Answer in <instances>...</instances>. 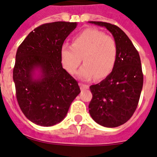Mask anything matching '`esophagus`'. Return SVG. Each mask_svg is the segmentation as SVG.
<instances>
[{"label":"esophagus","instance_id":"esophagus-1","mask_svg":"<svg viewBox=\"0 0 157 157\" xmlns=\"http://www.w3.org/2000/svg\"><path fill=\"white\" fill-rule=\"evenodd\" d=\"M80 87H81V90H86L87 89H89V86L88 85H86V84H83V83H79Z\"/></svg>","mask_w":157,"mask_h":157}]
</instances>
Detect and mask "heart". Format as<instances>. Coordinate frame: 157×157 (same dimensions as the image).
Masks as SVG:
<instances>
[{"mask_svg":"<svg viewBox=\"0 0 157 157\" xmlns=\"http://www.w3.org/2000/svg\"><path fill=\"white\" fill-rule=\"evenodd\" d=\"M63 67L74 74L82 61L84 64L78 71L83 80H91L97 76L104 78L112 71L117 59V45L112 36L104 32L88 28L72 38L71 45L65 44L60 49Z\"/></svg>","mask_w":157,"mask_h":157,"instance_id":"b5f03b06","label":"heart"}]
</instances>
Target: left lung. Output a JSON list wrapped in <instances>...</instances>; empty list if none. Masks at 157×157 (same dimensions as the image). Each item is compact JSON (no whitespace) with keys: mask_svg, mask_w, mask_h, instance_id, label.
Returning <instances> with one entry per match:
<instances>
[{"mask_svg":"<svg viewBox=\"0 0 157 157\" xmlns=\"http://www.w3.org/2000/svg\"><path fill=\"white\" fill-rule=\"evenodd\" d=\"M90 23L106 27L112 33L117 45V59L110 74L90 87L93 98L89 112L100 125L119 127L130 120L138 105L143 86L139 53L119 27L105 22Z\"/></svg>","mask_w":157,"mask_h":157,"instance_id":"obj_1","label":"left lung"}]
</instances>
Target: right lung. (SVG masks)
Returning a JSON list of instances; mask_svg holds the SVG:
<instances>
[{
  "instance_id": "right-lung-1",
  "label": "right lung",
  "mask_w": 157,
  "mask_h": 157,
  "mask_svg": "<svg viewBox=\"0 0 157 157\" xmlns=\"http://www.w3.org/2000/svg\"><path fill=\"white\" fill-rule=\"evenodd\" d=\"M77 23L54 22L36 27L16 52L13 80L16 99L32 123L51 127L61 122L81 91L78 82L63 68L60 49ZM39 70L40 76L34 77Z\"/></svg>"
}]
</instances>
